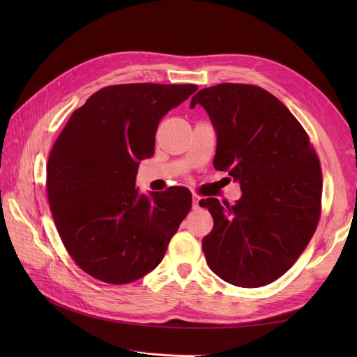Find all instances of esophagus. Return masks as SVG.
Wrapping results in <instances>:
<instances>
[{
    "label": "esophagus",
    "mask_w": 357,
    "mask_h": 357,
    "mask_svg": "<svg viewBox=\"0 0 357 357\" xmlns=\"http://www.w3.org/2000/svg\"><path fill=\"white\" fill-rule=\"evenodd\" d=\"M199 197L198 195H193V198H192V207L193 208H198L199 207Z\"/></svg>",
    "instance_id": "34e87169"
}]
</instances>
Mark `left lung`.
I'll return each instance as SVG.
<instances>
[{
  "mask_svg": "<svg viewBox=\"0 0 357 357\" xmlns=\"http://www.w3.org/2000/svg\"><path fill=\"white\" fill-rule=\"evenodd\" d=\"M218 132L213 165L238 181L234 205L201 199L213 215L202 250L214 274L240 287L282 277L305 250L321 213V167L305 129L273 93L255 84L201 89Z\"/></svg>",
  "mask_w": 357,
  "mask_h": 357,
  "instance_id": "1",
  "label": "left lung"
}]
</instances>
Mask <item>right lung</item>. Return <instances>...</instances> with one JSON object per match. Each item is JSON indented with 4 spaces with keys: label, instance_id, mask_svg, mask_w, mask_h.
I'll return each mask as SVG.
<instances>
[{
    "label": "right lung",
    "instance_id": "obj_1",
    "mask_svg": "<svg viewBox=\"0 0 357 357\" xmlns=\"http://www.w3.org/2000/svg\"><path fill=\"white\" fill-rule=\"evenodd\" d=\"M197 84L126 83L91 95L75 110L47 160V199L58 234L86 274L128 284L155 269L192 208L172 186L135 189L138 162L155 153L159 121Z\"/></svg>",
    "mask_w": 357,
    "mask_h": 357
}]
</instances>
